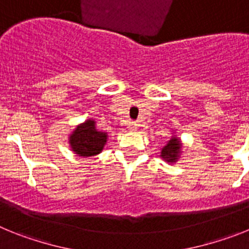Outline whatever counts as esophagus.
Returning <instances> with one entry per match:
<instances>
[{
  "label": "esophagus",
  "mask_w": 249,
  "mask_h": 249,
  "mask_svg": "<svg viewBox=\"0 0 249 249\" xmlns=\"http://www.w3.org/2000/svg\"><path fill=\"white\" fill-rule=\"evenodd\" d=\"M128 128L131 129V131H136V129L138 128V124L136 122H129L128 123Z\"/></svg>",
  "instance_id": "34e87169"
}]
</instances>
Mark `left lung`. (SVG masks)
Wrapping results in <instances>:
<instances>
[{
    "instance_id": "1",
    "label": "left lung",
    "mask_w": 249,
    "mask_h": 249,
    "mask_svg": "<svg viewBox=\"0 0 249 249\" xmlns=\"http://www.w3.org/2000/svg\"><path fill=\"white\" fill-rule=\"evenodd\" d=\"M181 141L178 140L177 137H172L168 141V143L162 148L160 151V157L163 158L167 162H176V160L179 158V155H181Z\"/></svg>"
}]
</instances>
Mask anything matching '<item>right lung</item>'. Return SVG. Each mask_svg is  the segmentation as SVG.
<instances>
[{
    "mask_svg": "<svg viewBox=\"0 0 249 249\" xmlns=\"http://www.w3.org/2000/svg\"><path fill=\"white\" fill-rule=\"evenodd\" d=\"M68 140L72 151L77 156L91 157L102 152L107 142V133L97 131L93 120H87L76 127Z\"/></svg>",
    "mask_w": 249,
    "mask_h": 249,
    "instance_id": "add662e5",
    "label": "right lung"
}]
</instances>
